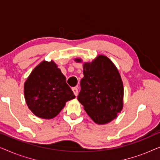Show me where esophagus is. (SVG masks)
Instances as JSON below:
<instances>
[{
	"label": "esophagus",
	"mask_w": 160,
	"mask_h": 160,
	"mask_svg": "<svg viewBox=\"0 0 160 160\" xmlns=\"http://www.w3.org/2000/svg\"><path fill=\"white\" fill-rule=\"evenodd\" d=\"M72 90H73L74 95H75L76 96L78 95V89L77 87H73V88H72Z\"/></svg>",
	"instance_id": "34e87169"
}]
</instances>
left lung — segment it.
Masks as SVG:
<instances>
[{"instance_id":"left-lung-1","label":"left lung","mask_w":160,"mask_h":160,"mask_svg":"<svg viewBox=\"0 0 160 160\" xmlns=\"http://www.w3.org/2000/svg\"><path fill=\"white\" fill-rule=\"evenodd\" d=\"M75 60L82 62L78 58ZM83 70L78 100L95 123H108L123 108V83L119 71L104 55H98L92 62L84 63Z\"/></svg>"}]
</instances>
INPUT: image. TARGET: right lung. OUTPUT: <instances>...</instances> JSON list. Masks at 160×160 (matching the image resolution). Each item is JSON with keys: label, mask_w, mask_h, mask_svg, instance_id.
<instances>
[{"label": "right lung", "mask_w": 160, "mask_h": 160, "mask_svg": "<svg viewBox=\"0 0 160 160\" xmlns=\"http://www.w3.org/2000/svg\"><path fill=\"white\" fill-rule=\"evenodd\" d=\"M28 108L42 119H52L75 98L65 76L53 61H43L35 68L24 85Z\"/></svg>", "instance_id": "add662e5"}]
</instances>
